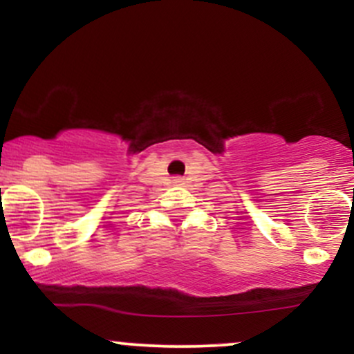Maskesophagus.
Listing matches in <instances>:
<instances>
[{
	"label": "esophagus",
	"mask_w": 354,
	"mask_h": 354,
	"mask_svg": "<svg viewBox=\"0 0 354 354\" xmlns=\"http://www.w3.org/2000/svg\"><path fill=\"white\" fill-rule=\"evenodd\" d=\"M174 183H181V180H178V178H176V180H174Z\"/></svg>",
	"instance_id": "34e87169"
}]
</instances>
